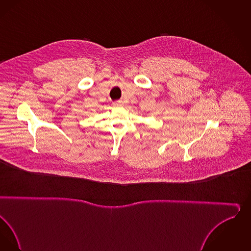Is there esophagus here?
I'll use <instances>...</instances> for the list:
<instances>
[{
  "instance_id": "esophagus-1",
  "label": "esophagus",
  "mask_w": 251,
  "mask_h": 251,
  "mask_svg": "<svg viewBox=\"0 0 251 251\" xmlns=\"http://www.w3.org/2000/svg\"><path fill=\"white\" fill-rule=\"evenodd\" d=\"M113 104L115 105V106H122L123 105V102L122 101H116V102H114Z\"/></svg>"
}]
</instances>
